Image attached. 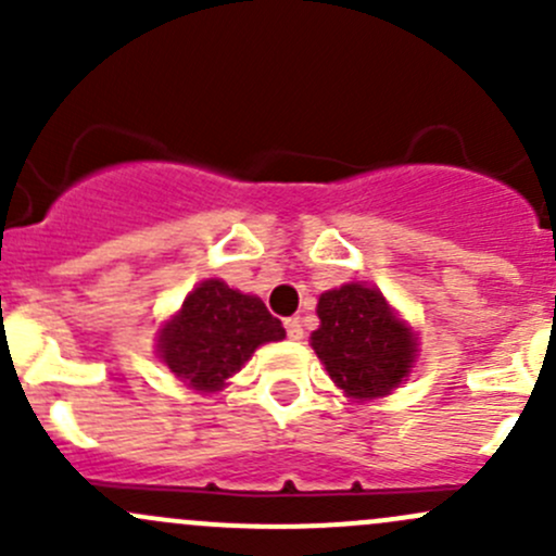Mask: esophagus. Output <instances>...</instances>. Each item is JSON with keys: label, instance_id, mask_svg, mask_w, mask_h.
<instances>
[{"label": "esophagus", "instance_id": "34e87169", "mask_svg": "<svg viewBox=\"0 0 556 556\" xmlns=\"http://www.w3.org/2000/svg\"><path fill=\"white\" fill-rule=\"evenodd\" d=\"M285 330H288V339L290 341H301V339H304V325H301L299 317L285 319Z\"/></svg>", "mask_w": 556, "mask_h": 556}]
</instances>
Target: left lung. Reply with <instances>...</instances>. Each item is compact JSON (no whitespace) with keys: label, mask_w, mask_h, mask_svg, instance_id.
Instances as JSON below:
<instances>
[{"label":"left lung","mask_w":556,"mask_h":556,"mask_svg":"<svg viewBox=\"0 0 556 556\" xmlns=\"http://www.w3.org/2000/svg\"><path fill=\"white\" fill-rule=\"evenodd\" d=\"M319 328L312 350L346 397L374 401L406 382L417 357V336L377 288L341 285L319 295Z\"/></svg>","instance_id":"obj_1"}]
</instances>
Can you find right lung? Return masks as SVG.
I'll return each mask as SVG.
<instances>
[{"label": "right lung", "instance_id": "1", "mask_svg": "<svg viewBox=\"0 0 556 556\" xmlns=\"http://www.w3.org/2000/svg\"><path fill=\"white\" fill-rule=\"evenodd\" d=\"M285 328L261 299L204 279L164 328L159 357L190 390L217 392L266 341H282Z\"/></svg>", "mask_w": 556, "mask_h": 556}]
</instances>
